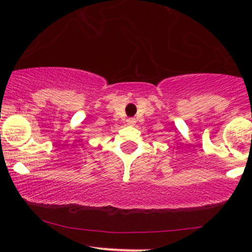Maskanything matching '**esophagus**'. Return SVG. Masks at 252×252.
I'll use <instances>...</instances> for the list:
<instances>
[{"label": "esophagus", "mask_w": 252, "mask_h": 252, "mask_svg": "<svg viewBox=\"0 0 252 252\" xmlns=\"http://www.w3.org/2000/svg\"><path fill=\"white\" fill-rule=\"evenodd\" d=\"M135 123H136L135 118H128V120H126V124H128V126H135Z\"/></svg>", "instance_id": "1"}]
</instances>
